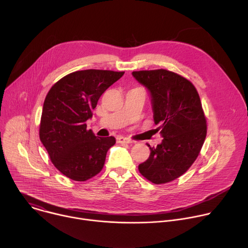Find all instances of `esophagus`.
I'll use <instances>...</instances> for the list:
<instances>
[{
  "mask_svg": "<svg viewBox=\"0 0 248 248\" xmlns=\"http://www.w3.org/2000/svg\"><path fill=\"white\" fill-rule=\"evenodd\" d=\"M117 141H118V143H122V144H124V143H132L133 141L132 140H130L129 138H127V137H122V136H120V137H118L117 138Z\"/></svg>",
  "mask_w": 248,
  "mask_h": 248,
  "instance_id": "34e87169",
  "label": "esophagus"
}]
</instances>
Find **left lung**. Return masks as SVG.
<instances>
[{"mask_svg":"<svg viewBox=\"0 0 248 248\" xmlns=\"http://www.w3.org/2000/svg\"><path fill=\"white\" fill-rule=\"evenodd\" d=\"M150 92L155 124L162 143L150 147L149 158L138 166L146 180L162 185L183 175L203 146L207 124L199 94L186 78L167 69L132 72Z\"/></svg>","mask_w":248,"mask_h":248,"instance_id":"obj_1","label":"left lung"}]
</instances>
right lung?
<instances>
[{
  "label": "right lung",
  "instance_id": "right-lung-1",
  "mask_svg": "<svg viewBox=\"0 0 248 248\" xmlns=\"http://www.w3.org/2000/svg\"><path fill=\"white\" fill-rule=\"evenodd\" d=\"M124 72L85 69L69 74L49 90L39 136L53 165L68 179L85 182L99 173L116 138L97 137L87 129L101 95Z\"/></svg>",
  "mask_w": 248,
  "mask_h": 248
}]
</instances>
